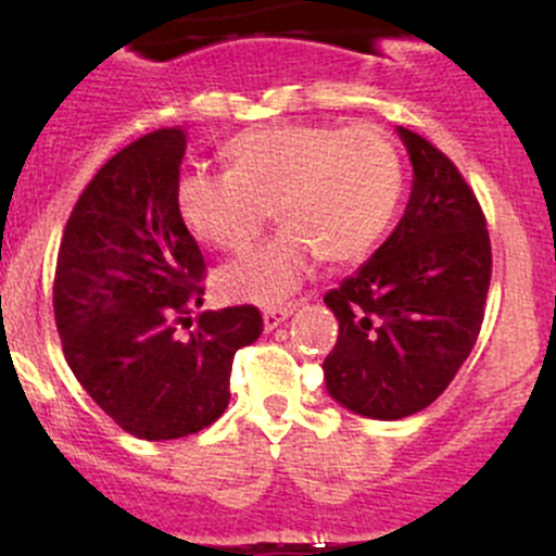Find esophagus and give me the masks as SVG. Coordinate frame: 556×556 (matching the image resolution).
<instances>
[{"mask_svg": "<svg viewBox=\"0 0 556 556\" xmlns=\"http://www.w3.org/2000/svg\"><path fill=\"white\" fill-rule=\"evenodd\" d=\"M293 309H295V304L266 306V309H263V328H266V330H274V328H277L279 323H282L285 317H290V314H293Z\"/></svg>", "mask_w": 556, "mask_h": 556, "instance_id": "1", "label": "esophagus"}]
</instances>
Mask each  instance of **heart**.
<instances>
[{
  "label": "heart",
  "mask_w": 556,
  "mask_h": 556,
  "mask_svg": "<svg viewBox=\"0 0 556 556\" xmlns=\"http://www.w3.org/2000/svg\"><path fill=\"white\" fill-rule=\"evenodd\" d=\"M231 169L179 174L177 212L199 242L242 252L277 206L271 242L217 274L228 299L274 304L293 293L319 257L355 263L382 239L403 195V161L374 128L271 123L228 144Z\"/></svg>",
  "instance_id": "obj_1"
}]
</instances>
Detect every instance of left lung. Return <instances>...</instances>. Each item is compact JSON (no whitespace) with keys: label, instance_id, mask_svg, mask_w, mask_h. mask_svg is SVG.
<instances>
[{"label":"left lung","instance_id":"8db88e82","mask_svg":"<svg viewBox=\"0 0 556 556\" xmlns=\"http://www.w3.org/2000/svg\"><path fill=\"white\" fill-rule=\"evenodd\" d=\"M397 134L414 166L406 212L371 261L325 293L339 319L325 384L371 419L422 412L450 387L479 339L492 277L473 188L435 144L403 126Z\"/></svg>","mask_w":556,"mask_h":556}]
</instances>
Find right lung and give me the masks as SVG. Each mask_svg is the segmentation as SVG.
Segmentation results:
<instances>
[{
	"label": "right lung",
	"mask_w": 556,
	"mask_h": 556,
	"mask_svg": "<svg viewBox=\"0 0 556 556\" xmlns=\"http://www.w3.org/2000/svg\"><path fill=\"white\" fill-rule=\"evenodd\" d=\"M182 155L179 126L112 155L77 199L55 261L53 314L72 374L148 441L210 428L231 401L233 355L263 330L252 304L193 317L206 263L174 199Z\"/></svg>",
	"instance_id": "obj_1"
}]
</instances>
